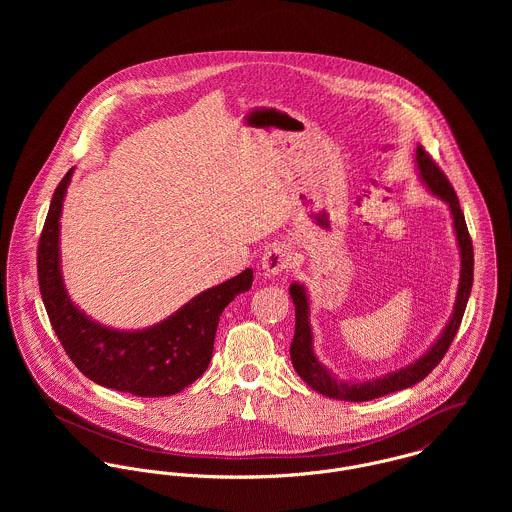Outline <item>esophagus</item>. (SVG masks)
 <instances>
[{
  "label": "esophagus",
  "instance_id": "1",
  "mask_svg": "<svg viewBox=\"0 0 512 512\" xmlns=\"http://www.w3.org/2000/svg\"><path fill=\"white\" fill-rule=\"evenodd\" d=\"M292 266V254L284 244L270 246L262 256V270L266 276H280Z\"/></svg>",
  "mask_w": 512,
  "mask_h": 512
}]
</instances>
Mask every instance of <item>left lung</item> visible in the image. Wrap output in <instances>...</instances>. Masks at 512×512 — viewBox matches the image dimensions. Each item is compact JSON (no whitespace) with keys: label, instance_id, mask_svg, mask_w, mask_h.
Returning a JSON list of instances; mask_svg holds the SVG:
<instances>
[{"label":"left lung","instance_id":"8db88e82","mask_svg":"<svg viewBox=\"0 0 512 512\" xmlns=\"http://www.w3.org/2000/svg\"><path fill=\"white\" fill-rule=\"evenodd\" d=\"M416 161L420 169L422 181L428 185V189L445 201L449 205L451 217H453V228L459 244V254H461V276H459V288H457V297H455V307L449 317V323L445 325L441 337L434 343V347L428 349L426 355H422L418 361L412 365L404 366L396 372L384 374L376 380H366V382H341L337 380L325 366L319 363V359L313 353V333L309 325V299L303 286L297 282L290 286V295H292L293 305H295V333H293L292 347V365L295 372L311 386L315 392L335 398V400H349V402H366L372 398L386 396L390 392H398L404 388L414 386L416 382L424 380L443 359L447 353L449 345L453 343L457 329L461 325L467 299L473 286V244L471 236L465 224L463 211L459 207V199L445 177V173L439 169L438 163L432 159V155L422 146L416 149Z\"/></svg>","mask_w":512,"mask_h":512}]
</instances>
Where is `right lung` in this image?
Here are the masks:
<instances>
[{
	"mask_svg": "<svg viewBox=\"0 0 512 512\" xmlns=\"http://www.w3.org/2000/svg\"><path fill=\"white\" fill-rule=\"evenodd\" d=\"M74 169L55 189L37 246L39 290L51 325L76 368L92 382L136 396H171L211 363L220 313L252 286V270L195 295L179 311L142 331L104 327L76 309L59 262V219Z\"/></svg>",
	"mask_w": 512,
	"mask_h": 512,
	"instance_id": "add662e5",
	"label": "right lung"
}]
</instances>
